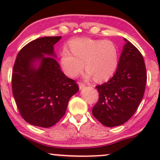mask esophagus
Instances as JSON below:
<instances>
[{
  "label": "esophagus",
  "instance_id": "esophagus-1",
  "mask_svg": "<svg viewBox=\"0 0 160 160\" xmlns=\"http://www.w3.org/2000/svg\"><path fill=\"white\" fill-rule=\"evenodd\" d=\"M78 85H79V88H80V89H83V88H85V86H86L85 84H84L83 82H79Z\"/></svg>",
  "mask_w": 160,
  "mask_h": 160
}]
</instances>
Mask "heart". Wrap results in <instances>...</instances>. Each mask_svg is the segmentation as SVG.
I'll list each match as a JSON object with an SVG mask.
<instances>
[{
  "mask_svg": "<svg viewBox=\"0 0 160 160\" xmlns=\"http://www.w3.org/2000/svg\"><path fill=\"white\" fill-rule=\"evenodd\" d=\"M69 49L60 54V65L65 74L75 78L81 72L85 63L86 78L93 77L95 81L108 80L118 67L119 50L111 40L77 38L71 40Z\"/></svg>",
  "mask_w": 160,
  "mask_h": 160,
  "instance_id": "b5f03b06",
  "label": "heart"
}]
</instances>
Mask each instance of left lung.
I'll use <instances>...</instances> for the list:
<instances>
[{
    "label": "left lung",
    "mask_w": 160,
    "mask_h": 160,
    "mask_svg": "<svg viewBox=\"0 0 160 160\" xmlns=\"http://www.w3.org/2000/svg\"><path fill=\"white\" fill-rule=\"evenodd\" d=\"M124 45L115 74L96 86L98 101L92 114L108 127L120 126L137 111L145 90L147 72L140 51L124 38Z\"/></svg>",
    "instance_id": "1"
}]
</instances>
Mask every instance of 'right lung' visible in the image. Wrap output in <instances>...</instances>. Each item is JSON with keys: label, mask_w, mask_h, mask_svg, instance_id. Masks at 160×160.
<instances>
[{"label": "right lung", "mask_w": 160, "mask_h": 160, "mask_svg": "<svg viewBox=\"0 0 160 160\" xmlns=\"http://www.w3.org/2000/svg\"><path fill=\"white\" fill-rule=\"evenodd\" d=\"M62 37H44L30 42L18 53L12 74V94L22 118L49 128L65 115L69 99L79 90L55 59L54 46ZM40 62L36 68V62Z\"/></svg>", "instance_id": "add662e5"}]
</instances>
